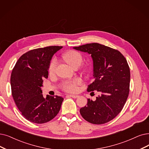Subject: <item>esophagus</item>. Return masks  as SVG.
Wrapping results in <instances>:
<instances>
[{"label": "esophagus", "mask_w": 149, "mask_h": 149, "mask_svg": "<svg viewBox=\"0 0 149 149\" xmlns=\"http://www.w3.org/2000/svg\"><path fill=\"white\" fill-rule=\"evenodd\" d=\"M67 96L70 97H72L73 98H77L79 97V95H68Z\"/></svg>", "instance_id": "34e87169"}]
</instances>
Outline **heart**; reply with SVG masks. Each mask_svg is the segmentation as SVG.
Listing matches in <instances>:
<instances>
[{
  "label": "heart",
  "mask_w": 149,
  "mask_h": 149,
  "mask_svg": "<svg viewBox=\"0 0 149 149\" xmlns=\"http://www.w3.org/2000/svg\"><path fill=\"white\" fill-rule=\"evenodd\" d=\"M64 60L66 61L71 67L74 68H78L82 62V55L78 51H70L65 53L63 56ZM57 60L56 58L52 59L50 62L49 67V73L52 75L54 73L55 70L57 66ZM85 70H87V67L86 66L83 67ZM81 82V79L80 78H76L71 81H67L64 82L62 87L65 91L67 92H76L78 90V86Z\"/></svg>",
  "instance_id": "heart-1"
}]
</instances>
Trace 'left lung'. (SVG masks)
<instances>
[{
	"mask_svg": "<svg viewBox=\"0 0 149 149\" xmlns=\"http://www.w3.org/2000/svg\"><path fill=\"white\" fill-rule=\"evenodd\" d=\"M73 49L91 55L94 80L87 91L100 93L95 101L88 99L80 114L93 124L108 122L120 112L128 97L130 71L126 58L118 51L97 43Z\"/></svg>",
	"mask_w": 149,
	"mask_h": 149,
	"instance_id": "obj_1",
	"label": "left lung"
}]
</instances>
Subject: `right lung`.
Segmentation results:
<instances>
[{"mask_svg":"<svg viewBox=\"0 0 149 149\" xmlns=\"http://www.w3.org/2000/svg\"><path fill=\"white\" fill-rule=\"evenodd\" d=\"M62 46H51L29 51L16 63L11 74V93L23 117L35 123L51 120L61 109L63 98L41 91L43 79L48 78L51 58Z\"/></svg>","mask_w":149,"mask_h":149,"instance_id":"add662e5","label":"right lung"}]
</instances>
